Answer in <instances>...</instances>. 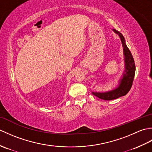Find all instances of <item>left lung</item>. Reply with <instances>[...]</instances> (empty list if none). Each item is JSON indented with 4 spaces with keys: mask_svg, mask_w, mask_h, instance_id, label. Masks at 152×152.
<instances>
[{
    "mask_svg": "<svg viewBox=\"0 0 152 152\" xmlns=\"http://www.w3.org/2000/svg\"><path fill=\"white\" fill-rule=\"evenodd\" d=\"M112 31L118 35L121 40L123 51H124L125 67L121 78L118 80V85L115 88L107 91H92L93 95L97 96L98 98L105 100V101L114 100L127 94L131 89L135 74V64L134 59L130 50H129L126 45L125 38L121 33L114 28H113Z\"/></svg>",
    "mask_w": 152,
    "mask_h": 152,
    "instance_id": "left-lung-1",
    "label": "left lung"
}]
</instances>
